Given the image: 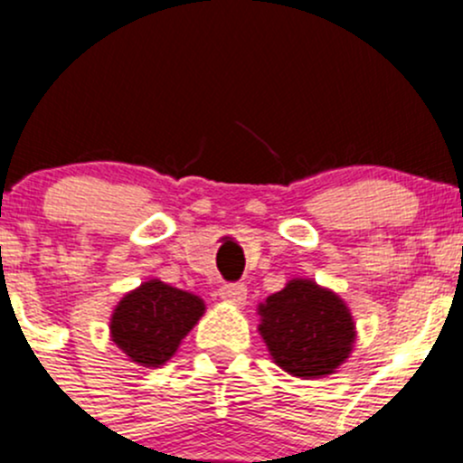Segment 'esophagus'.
<instances>
[{"label":"esophagus","mask_w":463,"mask_h":463,"mask_svg":"<svg viewBox=\"0 0 463 463\" xmlns=\"http://www.w3.org/2000/svg\"><path fill=\"white\" fill-rule=\"evenodd\" d=\"M219 298L226 302H231V305H237L241 307L246 302V287L244 284H223L222 288H219Z\"/></svg>","instance_id":"esophagus-1"}]
</instances>
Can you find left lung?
<instances>
[{"mask_svg":"<svg viewBox=\"0 0 463 463\" xmlns=\"http://www.w3.org/2000/svg\"><path fill=\"white\" fill-rule=\"evenodd\" d=\"M260 334L273 361L298 378L334 374L356 340L349 307L311 279H288L258 307Z\"/></svg>","mask_w":463,"mask_h":463,"instance_id":"left-lung-1","label":"left lung"}]
</instances>
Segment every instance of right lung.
I'll list each match as a JSON object with an SVG mask.
<instances>
[{
  "instance_id": "right-lung-1",
  "label": "right lung",
  "mask_w": 463,
  "mask_h": 463,
  "mask_svg": "<svg viewBox=\"0 0 463 463\" xmlns=\"http://www.w3.org/2000/svg\"><path fill=\"white\" fill-rule=\"evenodd\" d=\"M199 296L149 279L129 291L111 314V340L143 367H158L170 361L181 340L203 316Z\"/></svg>"
}]
</instances>
